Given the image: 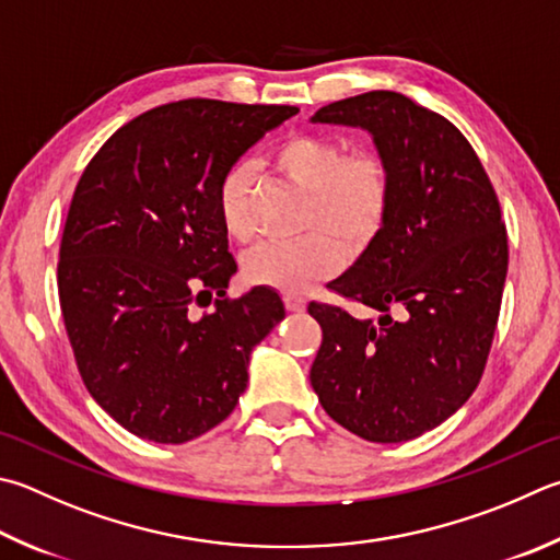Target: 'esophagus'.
Here are the masks:
<instances>
[{
  "instance_id": "34e87169",
  "label": "esophagus",
  "mask_w": 560,
  "mask_h": 560,
  "mask_svg": "<svg viewBox=\"0 0 560 560\" xmlns=\"http://www.w3.org/2000/svg\"><path fill=\"white\" fill-rule=\"evenodd\" d=\"M283 303H287V308L291 313H301L306 308V299L299 296V293H283Z\"/></svg>"
}]
</instances>
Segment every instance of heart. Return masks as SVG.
Listing matches in <instances>:
<instances>
[{"label": "heart", "mask_w": 560, "mask_h": 560, "mask_svg": "<svg viewBox=\"0 0 560 560\" xmlns=\"http://www.w3.org/2000/svg\"><path fill=\"white\" fill-rule=\"evenodd\" d=\"M271 166L293 186L308 192L303 230L308 237L289 245H259L242 259V273L254 287L303 291L342 267L345 249H368L386 222L392 202V171L377 151L345 154L338 141L296 135L271 151ZM252 166L222 171L215 186V210L225 235L252 237Z\"/></svg>", "instance_id": "1"}]
</instances>
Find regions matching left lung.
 <instances>
[{
	"mask_svg": "<svg viewBox=\"0 0 560 560\" xmlns=\"http://www.w3.org/2000/svg\"><path fill=\"white\" fill-rule=\"evenodd\" d=\"M311 121L364 129L392 171L380 237L330 283L380 318L311 303L323 328L311 386L330 419L364 441L419 439L482 377L510 261L500 200L460 129L406 95L372 90Z\"/></svg>",
	"mask_w": 560,
	"mask_h": 560,
	"instance_id": "obj_1",
	"label": "left lung"
}]
</instances>
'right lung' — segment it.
<instances>
[{
	"label": "right lung",
	"mask_w": 560,
	"mask_h": 560,
	"mask_svg": "<svg viewBox=\"0 0 560 560\" xmlns=\"http://www.w3.org/2000/svg\"><path fill=\"white\" fill-rule=\"evenodd\" d=\"M296 112L161 105L119 127L78 180L60 240V311L90 396L139 439L176 445L225 421L247 389L252 350L287 315L267 287L228 299L237 264L215 186Z\"/></svg>",
	"instance_id": "right-lung-1"
}]
</instances>
